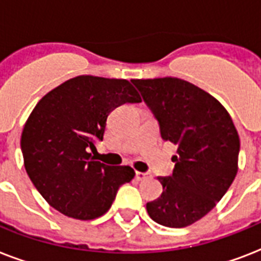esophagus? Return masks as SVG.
<instances>
[{
  "instance_id": "1",
  "label": "esophagus",
  "mask_w": 261,
  "mask_h": 261,
  "mask_svg": "<svg viewBox=\"0 0 261 261\" xmlns=\"http://www.w3.org/2000/svg\"><path fill=\"white\" fill-rule=\"evenodd\" d=\"M135 177H137V180H138V181H142V180H145V178L149 177V174L143 173V172H137V173H135Z\"/></svg>"
}]
</instances>
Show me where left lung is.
<instances>
[{
    "label": "left lung",
    "instance_id": "8db88e82",
    "mask_svg": "<svg viewBox=\"0 0 261 261\" xmlns=\"http://www.w3.org/2000/svg\"><path fill=\"white\" fill-rule=\"evenodd\" d=\"M133 83L159 120L161 138L177 146L173 173L159 177L163 194L147 203V214L163 226H190L217 206L234 180L237 128L217 98L186 80L164 77Z\"/></svg>",
    "mask_w": 261,
    "mask_h": 261
}]
</instances>
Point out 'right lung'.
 Listing matches in <instances>:
<instances>
[{
  "instance_id": "obj_1",
  "label": "right lung",
  "mask_w": 261,
  "mask_h": 261,
  "mask_svg": "<svg viewBox=\"0 0 261 261\" xmlns=\"http://www.w3.org/2000/svg\"><path fill=\"white\" fill-rule=\"evenodd\" d=\"M141 101L130 81L94 75L67 80L39 100L22 128L21 151L31 181L51 207L80 221L110 210L135 172L98 163L89 150L102 141L111 111Z\"/></svg>"
}]
</instances>
